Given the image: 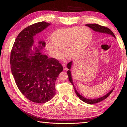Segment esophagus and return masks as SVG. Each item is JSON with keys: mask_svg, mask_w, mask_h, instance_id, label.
I'll return each instance as SVG.
<instances>
[{"mask_svg": "<svg viewBox=\"0 0 127 127\" xmlns=\"http://www.w3.org/2000/svg\"><path fill=\"white\" fill-rule=\"evenodd\" d=\"M62 65H63V66L64 70H67V68H66V65H65V64H62Z\"/></svg>", "mask_w": 127, "mask_h": 127, "instance_id": "34e87169", "label": "esophagus"}]
</instances>
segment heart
<instances>
[{"mask_svg": "<svg viewBox=\"0 0 127 127\" xmlns=\"http://www.w3.org/2000/svg\"><path fill=\"white\" fill-rule=\"evenodd\" d=\"M93 33L90 29L75 27L59 29L51 35V41L46 47L51 56L56 59L62 57L61 49L66 58L74 59L81 56L90 45Z\"/></svg>", "mask_w": 127, "mask_h": 127, "instance_id": "b5f03b06", "label": "heart"}]
</instances>
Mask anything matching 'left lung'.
Here are the masks:
<instances>
[{
	"instance_id": "obj_1",
	"label": "left lung",
	"mask_w": 127,
	"mask_h": 127,
	"mask_svg": "<svg viewBox=\"0 0 127 127\" xmlns=\"http://www.w3.org/2000/svg\"><path fill=\"white\" fill-rule=\"evenodd\" d=\"M86 26H88L89 27L92 28L93 29V31H95V32H100V33H105V34H109L111 35L112 36H114V37H115V35L114 34V33L110 30L109 28H108L106 27H105V26H100V25H99L98 24H88V25H86ZM71 64H72V62H70L69 63H68V64H67V68H68V71H67V74L68 75V77H69V81L71 82V84L73 86V87L74 88V90L75 91V93H76V95H77V96L79 97V98L81 99L83 101H84L86 103H88V104H96V103H98L99 102H100L101 101L105 99L106 98H107L109 95L110 94H111L112 91L113 90H112L111 91L107 93L106 95L101 97V98H99L98 99H87V98H85L84 97L82 96L81 95H80V94L77 92V91H76V88H75V86L74 85V83L72 82V80L71 79V71H70V69H71Z\"/></svg>"
}]
</instances>
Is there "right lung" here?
Returning a JSON list of instances; mask_svg holds the SVG:
<instances>
[{
    "label": "right lung",
    "instance_id": "add662e5",
    "mask_svg": "<svg viewBox=\"0 0 127 127\" xmlns=\"http://www.w3.org/2000/svg\"><path fill=\"white\" fill-rule=\"evenodd\" d=\"M50 25L42 21L24 29L16 37L11 51V69L16 85L24 96L36 103H44L55 95L56 80L63 70L58 60L48 58L39 50L31 53L34 36ZM39 42L45 46L44 42Z\"/></svg>",
    "mask_w": 127,
    "mask_h": 127
}]
</instances>
